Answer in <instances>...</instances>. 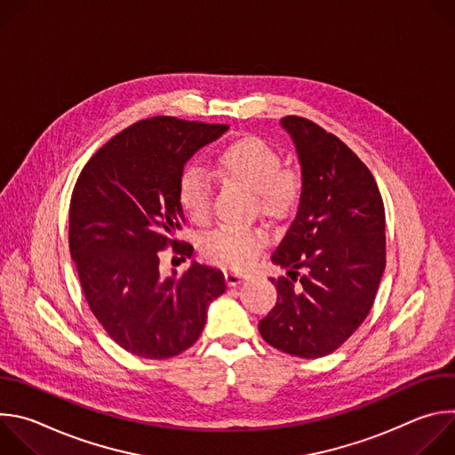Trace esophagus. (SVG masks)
<instances>
[{"label":"esophagus","instance_id":"34e87169","mask_svg":"<svg viewBox=\"0 0 455 455\" xmlns=\"http://www.w3.org/2000/svg\"><path fill=\"white\" fill-rule=\"evenodd\" d=\"M246 279H248V275L243 274V272H235V270H227V272H225V281H227L228 286L241 284V283H244Z\"/></svg>","mask_w":455,"mask_h":455}]
</instances>
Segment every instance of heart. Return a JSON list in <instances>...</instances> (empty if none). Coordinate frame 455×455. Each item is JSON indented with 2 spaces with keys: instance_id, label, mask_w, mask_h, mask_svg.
<instances>
[{
  "instance_id": "b5f03b06",
  "label": "heart",
  "mask_w": 455,
  "mask_h": 455,
  "mask_svg": "<svg viewBox=\"0 0 455 455\" xmlns=\"http://www.w3.org/2000/svg\"><path fill=\"white\" fill-rule=\"evenodd\" d=\"M216 174L230 185L251 192L257 209L279 218L291 212L304 192V176L297 167L283 165L281 153L259 137H244L225 146L216 158ZM212 178L198 165H187L178 180V200L185 214L205 225L212 211ZM265 246L257 228L220 227L202 241L207 261L225 268H246Z\"/></svg>"
}]
</instances>
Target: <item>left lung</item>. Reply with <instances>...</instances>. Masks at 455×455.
Wrapping results in <instances>:
<instances>
[{
    "label": "left lung",
    "mask_w": 455,
    "mask_h": 455,
    "mask_svg": "<svg viewBox=\"0 0 455 455\" xmlns=\"http://www.w3.org/2000/svg\"><path fill=\"white\" fill-rule=\"evenodd\" d=\"M304 176L299 211L272 261L277 302L259 322L275 349L320 358L339 349L369 315L385 270V209L367 165L318 124L288 115Z\"/></svg>",
    "instance_id": "1"
}]
</instances>
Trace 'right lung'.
Instances as JSON below:
<instances>
[{
  "mask_svg": "<svg viewBox=\"0 0 455 455\" xmlns=\"http://www.w3.org/2000/svg\"><path fill=\"white\" fill-rule=\"evenodd\" d=\"M227 124L153 116L106 142L83 167L70 202V253L83 293L106 333L142 358L178 356L204 331L207 307L225 290L218 268L192 263L160 277V251L194 248L174 234L185 223L178 180L185 162Z\"/></svg>",
  "mask_w": 455,
  "mask_h": 455,
  "instance_id": "add662e5",
  "label": "right lung"
}]
</instances>
